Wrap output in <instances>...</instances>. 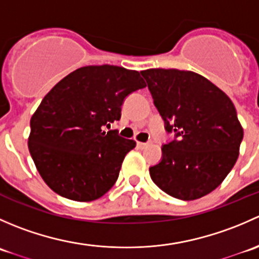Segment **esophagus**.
<instances>
[{"mask_svg": "<svg viewBox=\"0 0 259 259\" xmlns=\"http://www.w3.org/2000/svg\"><path fill=\"white\" fill-rule=\"evenodd\" d=\"M149 145V143H142V142H138V146H139L140 149H144L146 146Z\"/></svg>", "mask_w": 259, "mask_h": 259, "instance_id": "1", "label": "esophagus"}]
</instances>
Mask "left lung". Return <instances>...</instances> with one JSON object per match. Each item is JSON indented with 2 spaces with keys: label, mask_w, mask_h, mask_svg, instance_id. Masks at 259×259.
Returning a JSON list of instances; mask_svg holds the SVG:
<instances>
[{
  "label": "left lung",
  "mask_w": 259,
  "mask_h": 259,
  "mask_svg": "<svg viewBox=\"0 0 259 259\" xmlns=\"http://www.w3.org/2000/svg\"><path fill=\"white\" fill-rule=\"evenodd\" d=\"M154 105L176 139L161 148L151 180L166 194L194 200L209 194L236 164L243 127L231 99L204 76L177 69L140 71Z\"/></svg>",
  "instance_id": "left-lung-1"
}]
</instances>
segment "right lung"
Wrapping results in <instances>:
<instances>
[{
    "label": "right lung",
    "mask_w": 259,
    "mask_h": 259,
    "mask_svg": "<svg viewBox=\"0 0 259 259\" xmlns=\"http://www.w3.org/2000/svg\"><path fill=\"white\" fill-rule=\"evenodd\" d=\"M140 72L83 66L56 83L30 121L28 150L44 182L61 197L91 202L111 189L137 143L106 132L129 94L145 88Z\"/></svg>",
    "instance_id": "right-lung-1"
}]
</instances>
